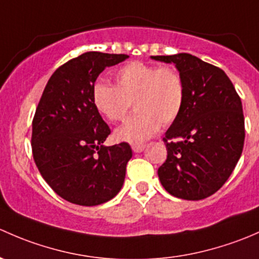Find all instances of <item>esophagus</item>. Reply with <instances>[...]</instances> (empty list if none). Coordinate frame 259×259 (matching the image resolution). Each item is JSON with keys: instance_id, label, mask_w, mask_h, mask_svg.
<instances>
[{"instance_id": "1", "label": "esophagus", "mask_w": 259, "mask_h": 259, "mask_svg": "<svg viewBox=\"0 0 259 259\" xmlns=\"http://www.w3.org/2000/svg\"><path fill=\"white\" fill-rule=\"evenodd\" d=\"M145 148H146L145 143H141V145H132V151L135 152V153H140V152H142Z\"/></svg>"}]
</instances>
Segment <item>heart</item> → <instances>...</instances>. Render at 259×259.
<instances>
[{
    "mask_svg": "<svg viewBox=\"0 0 259 259\" xmlns=\"http://www.w3.org/2000/svg\"><path fill=\"white\" fill-rule=\"evenodd\" d=\"M131 102L136 113L114 136L118 141L140 143L157 132L159 123L169 124L180 116L185 103V83L173 67L135 61L113 73V86L96 83L92 103L100 114L119 122L128 113Z\"/></svg>",
    "mask_w": 259,
    "mask_h": 259,
    "instance_id": "1",
    "label": "heart"
}]
</instances>
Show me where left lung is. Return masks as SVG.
<instances>
[{"mask_svg": "<svg viewBox=\"0 0 259 259\" xmlns=\"http://www.w3.org/2000/svg\"><path fill=\"white\" fill-rule=\"evenodd\" d=\"M175 63L185 83V103L167 130V159L158 168L164 189L199 201L218 191L233 172L244 145L242 102L225 71L189 53L151 56Z\"/></svg>", "mask_w": 259, "mask_h": 259, "instance_id": "8db88e82", "label": "left lung"}]
</instances>
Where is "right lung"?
Returning a JSON list of instances; mask_svg holds the SVG:
<instances>
[{"label":"right lung","mask_w":259,"mask_h":259,"mask_svg":"<svg viewBox=\"0 0 259 259\" xmlns=\"http://www.w3.org/2000/svg\"><path fill=\"white\" fill-rule=\"evenodd\" d=\"M127 55L86 52L53 72L32 122V153L44 180L78 206H98L123 186L132 149L103 146L111 133L92 103V89L105 68Z\"/></svg>","instance_id":"obj_1"}]
</instances>
